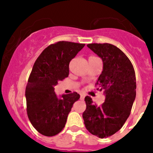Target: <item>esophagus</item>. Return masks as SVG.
I'll return each instance as SVG.
<instances>
[{"instance_id":"1","label":"esophagus","mask_w":153,"mask_h":153,"mask_svg":"<svg viewBox=\"0 0 153 153\" xmlns=\"http://www.w3.org/2000/svg\"><path fill=\"white\" fill-rule=\"evenodd\" d=\"M84 98H85V94H80V98H81V100H83Z\"/></svg>"}]
</instances>
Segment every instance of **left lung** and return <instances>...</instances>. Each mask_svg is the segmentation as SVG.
<instances>
[{
  "mask_svg": "<svg viewBox=\"0 0 153 153\" xmlns=\"http://www.w3.org/2000/svg\"><path fill=\"white\" fill-rule=\"evenodd\" d=\"M89 48L102 59L103 70L96 85L104 90L105 102L94 104L86 96L82 118L86 129L99 138L114 135L129 116L136 98L135 71L123 51L110 44H90Z\"/></svg>",
  "mask_w": 153,
  "mask_h": 153,
  "instance_id": "left-lung-1",
  "label": "left lung"
}]
</instances>
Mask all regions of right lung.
Listing matches in <instances>:
<instances>
[{
  "mask_svg": "<svg viewBox=\"0 0 153 153\" xmlns=\"http://www.w3.org/2000/svg\"><path fill=\"white\" fill-rule=\"evenodd\" d=\"M84 44L59 41L49 45L36 60L28 78L25 97L30 122L42 135H57L65 127L73 104L80 95L76 92L55 93L58 82L69 74V63L83 48Z\"/></svg>",
  "mask_w": 153,
  "mask_h": 153,
  "instance_id": "obj_1",
  "label": "right lung"
}]
</instances>
